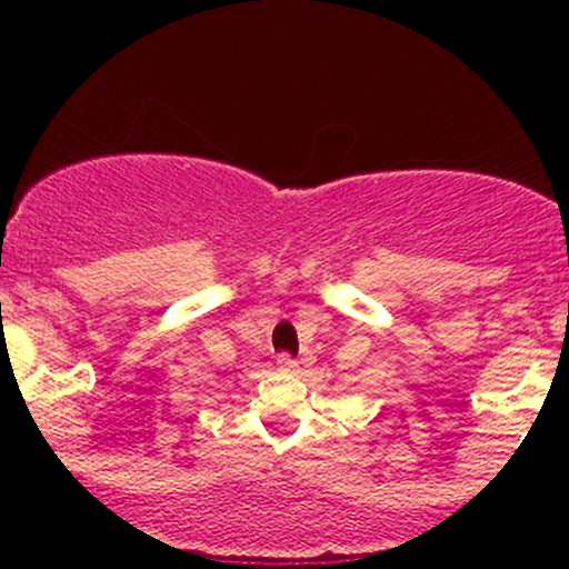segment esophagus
I'll return each mask as SVG.
<instances>
[{
    "mask_svg": "<svg viewBox=\"0 0 569 569\" xmlns=\"http://www.w3.org/2000/svg\"><path fill=\"white\" fill-rule=\"evenodd\" d=\"M280 371H297V360L289 358V355H278Z\"/></svg>",
    "mask_w": 569,
    "mask_h": 569,
    "instance_id": "1",
    "label": "esophagus"
}]
</instances>
